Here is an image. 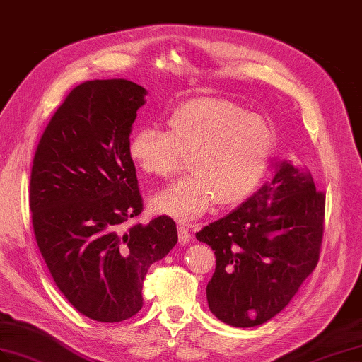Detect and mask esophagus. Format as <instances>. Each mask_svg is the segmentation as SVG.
I'll use <instances>...</instances> for the list:
<instances>
[{
    "mask_svg": "<svg viewBox=\"0 0 362 362\" xmlns=\"http://www.w3.org/2000/svg\"><path fill=\"white\" fill-rule=\"evenodd\" d=\"M177 233H179V242L180 243H188L189 240H191V233H189V229H188V226L187 225H183V223H180L179 226H177Z\"/></svg>",
    "mask_w": 362,
    "mask_h": 362,
    "instance_id": "obj_1",
    "label": "esophagus"
}]
</instances>
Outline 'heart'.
<instances>
[{
    "label": "heart",
    "mask_w": 362,
    "mask_h": 362,
    "mask_svg": "<svg viewBox=\"0 0 362 362\" xmlns=\"http://www.w3.org/2000/svg\"><path fill=\"white\" fill-rule=\"evenodd\" d=\"M275 151L266 119L234 102L197 98L183 102L168 119V132L142 128L128 142V156L142 173L170 179L183 157L188 174L153 199L154 211L192 220L217 202L237 206L260 187Z\"/></svg>",
    "instance_id": "obj_1"
}]
</instances>
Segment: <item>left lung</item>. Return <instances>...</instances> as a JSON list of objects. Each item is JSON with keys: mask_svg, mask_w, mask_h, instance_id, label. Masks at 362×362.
<instances>
[{"mask_svg": "<svg viewBox=\"0 0 362 362\" xmlns=\"http://www.w3.org/2000/svg\"><path fill=\"white\" fill-rule=\"evenodd\" d=\"M324 212L326 194L310 174L283 162L271 183L199 230L216 255L206 286L211 312L234 327L280 313L318 264Z\"/></svg>", "mask_w": 362, "mask_h": 362, "instance_id": "obj_1", "label": "left lung"}]
</instances>
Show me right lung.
I'll list each match as a JSON object with an SVG mask.
<instances>
[{
	"instance_id": "add662e5",
	"label": "right lung",
	"mask_w": 362,
	"mask_h": 362,
	"mask_svg": "<svg viewBox=\"0 0 362 362\" xmlns=\"http://www.w3.org/2000/svg\"><path fill=\"white\" fill-rule=\"evenodd\" d=\"M144 87L125 79L81 82L45 127L30 174L36 243L73 308L100 322H119L142 309L153 263L177 243L168 216L148 225L128 142Z\"/></svg>"
}]
</instances>
